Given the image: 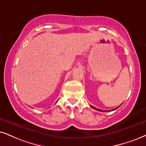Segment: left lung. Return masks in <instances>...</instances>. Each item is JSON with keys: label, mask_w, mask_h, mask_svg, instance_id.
<instances>
[{"label": "left lung", "mask_w": 146, "mask_h": 146, "mask_svg": "<svg viewBox=\"0 0 146 146\" xmlns=\"http://www.w3.org/2000/svg\"><path fill=\"white\" fill-rule=\"evenodd\" d=\"M90 106L92 107V108H94V109H95V110H98V111H101V112H108V111H106V110H100V109H98V108H95L94 106H92V105H90ZM119 106H118L117 108H114V109H113V110H116L117 109V108H119Z\"/></svg>", "instance_id": "1"}]
</instances>
